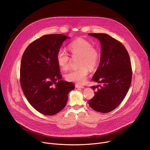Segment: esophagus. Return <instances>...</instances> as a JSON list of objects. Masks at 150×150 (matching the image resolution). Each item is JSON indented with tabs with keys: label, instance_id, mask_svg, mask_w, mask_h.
I'll return each instance as SVG.
<instances>
[{
	"label": "esophagus",
	"instance_id": "obj_1",
	"mask_svg": "<svg viewBox=\"0 0 150 150\" xmlns=\"http://www.w3.org/2000/svg\"><path fill=\"white\" fill-rule=\"evenodd\" d=\"M75 87L78 88H84V87L82 85H80L79 84H75Z\"/></svg>",
	"mask_w": 150,
	"mask_h": 150
}]
</instances>
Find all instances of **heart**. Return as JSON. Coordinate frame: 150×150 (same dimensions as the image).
I'll list each match as a JSON object with an SVG mask.
<instances>
[{
    "instance_id": "b5f03b06",
    "label": "heart",
    "mask_w": 150,
    "mask_h": 150,
    "mask_svg": "<svg viewBox=\"0 0 150 150\" xmlns=\"http://www.w3.org/2000/svg\"><path fill=\"white\" fill-rule=\"evenodd\" d=\"M68 49L72 57H79V68L71 70L65 75L67 81L78 83H83L86 81L89 69H95L98 64L100 54L93 44L82 38H78L68 46ZM56 60L59 67L67 70L70 67L71 58L67 52L59 49L56 54Z\"/></svg>"
}]
</instances>
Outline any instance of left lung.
<instances>
[{"instance_id":"1","label":"left lung","mask_w":150,"mask_h":150,"mask_svg":"<svg viewBox=\"0 0 150 150\" xmlns=\"http://www.w3.org/2000/svg\"><path fill=\"white\" fill-rule=\"evenodd\" d=\"M100 41L101 50L98 68L92 79L94 96L88 104L94 110L109 113L125 98L131 83L132 71L130 57L121 42L108 34L90 33Z\"/></svg>"}]
</instances>
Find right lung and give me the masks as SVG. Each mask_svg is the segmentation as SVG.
<instances>
[{"instance_id": "obj_1", "label": "right lung", "mask_w": 150, "mask_h": 150, "mask_svg": "<svg viewBox=\"0 0 150 150\" xmlns=\"http://www.w3.org/2000/svg\"><path fill=\"white\" fill-rule=\"evenodd\" d=\"M63 34L45 35L27 47L21 59L20 83L30 104L40 113L54 115L65 108L74 85L61 80L56 54L63 41Z\"/></svg>"}]
</instances>
